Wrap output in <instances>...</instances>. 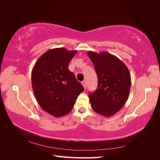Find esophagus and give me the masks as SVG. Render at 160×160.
Wrapping results in <instances>:
<instances>
[{"instance_id":"34e87169","label":"esophagus","mask_w":160,"mask_h":160,"mask_svg":"<svg viewBox=\"0 0 160 160\" xmlns=\"http://www.w3.org/2000/svg\"><path fill=\"white\" fill-rule=\"evenodd\" d=\"M82 85H83V88H85V89H86V88H87V82H86V81H82Z\"/></svg>"}]
</instances>
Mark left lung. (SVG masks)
I'll return each instance as SVG.
<instances>
[{
  "label": "left lung",
  "mask_w": 160,
  "mask_h": 160,
  "mask_svg": "<svg viewBox=\"0 0 160 160\" xmlns=\"http://www.w3.org/2000/svg\"><path fill=\"white\" fill-rule=\"evenodd\" d=\"M98 77V87L89 93L91 106L96 113L111 117L123 108L128 99L131 75L127 66L108 52L88 51Z\"/></svg>",
  "instance_id": "1"
}]
</instances>
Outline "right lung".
<instances>
[{
  "label": "right lung",
  "mask_w": 160,
  "mask_h": 160,
  "mask_svg": "<svg viewBox=\"0 0 160 160\" xmlns=\"http://www.w3.org/2000/svg\"><path fill=\"white\" fill-rule=\"evenodd\" d=\"M76 52L65 48L49 49L38 58L32 70V86L37 102L55 118L68 114L84 91L68 69Z\"/></svg>",
  "instance_id": "obj_1"
}]
</instances>
